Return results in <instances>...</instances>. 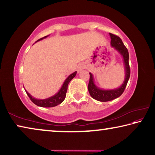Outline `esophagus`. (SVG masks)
I'll list each match as a JSON object with an SVG mask.
<instances>
[{"label":"esophagus","instance_id":"esophagus-1","mask_svg":"<svg viewBox=\"0 0 155 155\" xmlns=\"http://www.w3.org/2000/svg\"><path fill=\"white\" fill-rule=\"evenodd\" d=\"M84 69V65H79L78 66V72H81Z\"/></svg>","mask_w":155,"mask_h":155}]
</instances>
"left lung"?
Returning a JSON list of instances; mask_svg holds the SVG:
<instances>
[{
    "label": "left lung",
    "instance_id": "8db88e82",
    "mask_svg": "<svg viewBox=\"0 0 155 155\" xmlns=\"http://www.w3.org/2000/svg\"><path fill=\"white\" fill-rule=\"evenodd\" d=\"M111 37V44L113 47L117 50L123 57L124 59V65H125V79L122 85L119 88L111 90H101L97 87L94 83V78L92 74L90 73V81L88 84V90L90 92V96L94 99L101 102H107L112 101V100L118 98L124 92L126 87H127V83L129 79L130 74V70L128 63V59H129V54L128 51L126 46L124 45L120 37L114 35V34L109 33Z\"/></svg>",
    "mask_w": 155,
    "mask_h": 155
}]
</instances>
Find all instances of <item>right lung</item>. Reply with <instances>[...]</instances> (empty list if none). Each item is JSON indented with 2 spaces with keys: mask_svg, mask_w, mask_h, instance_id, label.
Listing matches in <instances>:
<instances>
[{
  "mask_svg": "<svg viewBox=\"0 0 155 155\" xmlns=\"http://www.w3.org/2000/svg\"><path fill=\"white\" fill-rule=\"evenodd\" d=\"M47 36L44 37L42 38H40V40H38V41L41 40L44 38H46ZM76 74H77V72H74V73L70 74L69 77H68L66 79H65V82L63 84L61 88L60 89V90L59 91V92L56 94L55 95L52 96L51 97H50L46 99H43V100H40V99H36L35 98H33V96H31L30 94H28L27 90L26 92H27L28 96L29 97V98L31 99V101L33 102V103L36 104V105L40 106L41 107H55L58 104H61L63 101H64V99L65 98V96H66V92L68 90V85L69 84L70 81H71L73 78H74Z\"/></svg>",
  "mask_w": 155,
  "mask_h": 155,
  "instance_id": "obj_1",
  "label": "right lung"
}]
</instances>
